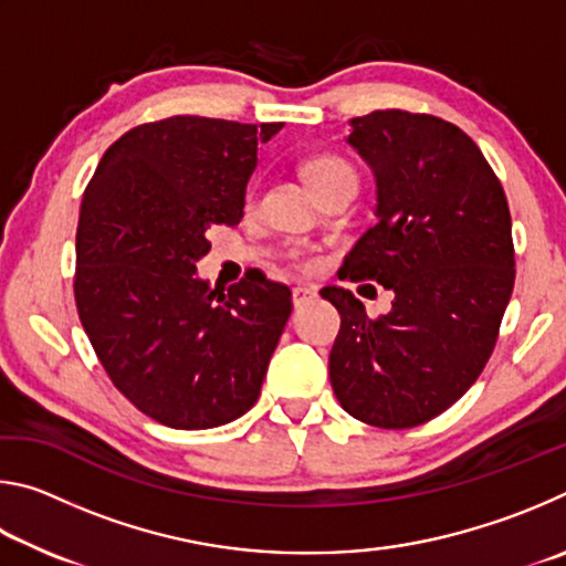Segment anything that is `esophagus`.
Instances as JSON below:
<instances>
[{"label": "esophagus", "instance_id": "1", "mask_svg": "<svg viewBox=\"0 0 566 566\" xmlns=\"http://www.w3.org/2000/svg\"><path fill=\"white\" fill-rule=\"evenodd\" d=\"M317 294L314 292V286H306V284H296L294 290H292V302H294V306H302V304H306L312 300V296Z\"/></svg>", "mask_w": 566, "mask_h": 566}]
</instances>
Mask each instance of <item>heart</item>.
I'll use <instances>...</instances> for the list:
<instances>
[{
	"label": "heart",
	"instance_id": "b5f03b06",
	"mask_svg": "<svg viewBox=\"0 0 566 566\" xmlns=\"http://www.w3.org/2000/svg\"><path fill=\"white\" fill-rule=\"evenodd\" d=\"M304 177L310 179V185L317 191L324 187L339 185V181H354V185H357V171H354L349 161L339 155L312 157L304 165ZM254 202H256V191L252 189L247 195V207H254ZM296 264L304 266V270H312V266L317 264V260H314V256H296Z\"/></svg>",
	"mask_w": 566,
	"mask_h": 566
}]
</instances>
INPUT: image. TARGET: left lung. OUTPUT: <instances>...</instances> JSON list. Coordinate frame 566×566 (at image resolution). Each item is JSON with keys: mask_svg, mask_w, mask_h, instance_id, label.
<instances>
[{"mask_svg": "<svg viewBox=\"0 0 566 566\" xmlns=\"http://www.w3.org/2000/svg\"><path fill=\"white\" fill-rule=\"evenodd\" d=\"M352 127L379 207L339 274L385 284L395 302L369 317L349 290L324 286L342 317L329 379L354 419L409 429L452 407L492 357L516 274L510 205L482 149L452 122L377 109Z\"/></svg>", "mask_w": 566, "mask_h": 566, "instance_id": "8db88e82", "label": "left lung"}]
</instances>
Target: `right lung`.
Segmentation results:
<instances>
[{"label":"right lung","mask_w":566,"mask_h":566,"mask_svg":"<svg viewBox=\"0 0 566 566\" xmlns=\"http://www.w3.org/2000/svg\"><path fill=\"white\" fill-rule=\"evenodd\" d=\"M280 129L197 114L137 124L84 189L80 322L112 385L165 427L209 429L252 409L292 314L290 286L266 274L224 292L195 266L209 229L239 224L256 145Z\"/></svg>","instance_id":"obj_1"}]
</instances>
